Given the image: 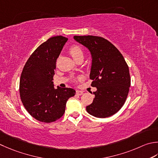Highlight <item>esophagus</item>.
I'll use <instances>...</instances> for the list:
<instances>
[{"mask_svg":"<svg viewBox=\"0 0 158 158\" xmlns=\"http://www.w3.org/2000/svg\"><path fill=\"white\" fill-rule=\"evenodd\" d=\"M83 93V91H81V90H77L76 91V94L77 95H82Z\"/></svg>","mask_w":158,"mask_h":158,"instance_id":"esophagus-1","label":"esophagus"}]
</instances>
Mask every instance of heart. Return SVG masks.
Returning <instances> with one entry per match:
<instances>
[{
	"label": "heart",
	"instance_id": "heart-1",
	"mask_svg": "<svg viewBox=\"0 0 158 158\" xmlns=\"http://www.w3.org/2000/svg\"><path fill=\"white\" fill-rule=\"evenodd\" d=\"M70 52L74 59L80 56V55H83V51L81 48L77 45L71 46L70 48Z\"/></svg>",
	"mask_w": 158,
	"mask_h": 158
}]
</instances>
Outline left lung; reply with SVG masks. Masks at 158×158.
Segmentation results:
<instances>
[{"mask_svg":"<svg viewBox=\"0 0 158 158\" xmlns=\"http://www.w3.org/2000/svg\"><path fill=\"white\" fill-rule=\"evenodd\" d=\"M75 41L90 52L92 64L89 79L93 80V102L86 107L87 112L97 118H107L118 112L129 93L131 79L129 67L120 51L101 37H73Z\"/></svg>","mask_w":158,"mask_h":158,"instance_id":"obj_1","label":"left lung"}]
</instances>
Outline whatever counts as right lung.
Returning <instances> with one entry per match:
<instances>
[{"label": "right lung", "instance_id": "add662e5", "mask_svg": "<svg viewBox=\"0 0 158 158\" xmlns=\"http://www.w3.org/2000/svg\"><path fill=\"white\" fill-rule=\"evenodd\" d=\"M68 38L52 37L35 49L27 60L20 79V95L23 106L34 118L51 123L64 115L66 102L75 94L73 88L57 87L52 78L56 61Z\"/></svg>", "mask_w": 158, "mask_h": 158}]
</instances>
